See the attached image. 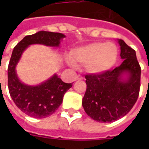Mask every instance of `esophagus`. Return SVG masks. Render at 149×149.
<instances>
[{
	"mask_svg": "<svg viewBox=\"0 0 149 149\" xmlns=\"http://www.w3.org/2000/svg\"><path fill=\"white\" fill-rule=\"evenodd\" d=\"M81 79H83V77L80 75H77V77L75 79V80H81Z\"/></svg>",
	"mask_w": 149,
	"mask_h": 149,
	"instance_id": "obj_1",
	"label": "esophagus"
}]
</instances>
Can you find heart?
Wrapping results in <instances>:
<instances>
[{
    "instance_id": "obj_1",
    "label": "heart",
    "mask_w": 149,
    "mask_h": 149,
    "mask_svg": "<svg viewBox=\"0 0 149 149\" xmlns=\"http://www.w3.org/2000/svg\"><path fill=\"white\" fill-rule=\"evenodd\" d=\"M117 46L109 42H93L74 49L70 53L74 62L84 65L85 70L91 74L108 71L118 60Z\"/></svg>"
}]
</instances>
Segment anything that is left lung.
Here are the masks:
<instances>
[{
    "label": "left lung",
    "instance_id": "8db88e82",
    "mask_svg": "<svg viewBox=\"0 0 149 149\" xmlns=\"http://www.w3.org/2000/svg\"><path fill=\"white\" fill-rule=\"evenodd\" d=\"M123 61L113 70L86 74L87 89L82 100L85 113L100 123L116 121L134 107L139 95L141 68L134 49L118 40Z\"/></svg>",
    "mask_w": 149,
    "mask_h": 149
}]
</instances>
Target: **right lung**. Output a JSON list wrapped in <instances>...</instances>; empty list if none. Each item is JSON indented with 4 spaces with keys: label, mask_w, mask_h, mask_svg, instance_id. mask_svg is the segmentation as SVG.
<instances>
[{
    "label": "right lung",
    "mask_w": 149,
    "mask_h": 149,
    "mask_svg": "<svg viewBox=\"0 0 149 149\" xmlns=\"http://www.w3.org/2000/svg\"><path fill=\"white\" fill-rule=\"evenodd\" d=\"M64 34L41 31L26 36L15 47L8 66V88L15 105L28 116L43 118L56 111L63 101L64 95L72 87V84L65 83L56 74L37 85L22 83L16 73V65L23 52L31 45H44L59 47Z\"/></svg>",
    "instance_id": "1"
}]
</instances>
